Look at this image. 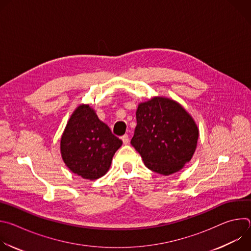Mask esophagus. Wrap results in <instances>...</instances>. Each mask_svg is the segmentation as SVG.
I'll return each mask as SVG.
<instances>
[{"label": "esophagus", "instance_id": "esophagus-1", "mask_svg": "<svg viewBox=\"0 0 251 251\" xmlns=\"http://www.w3.org/2000/svg\"><path fill=\"white\" fill-rule=\"evenodd\" d=\"M121 139H122V141H123V143H124V144H128V143H129V136H128L127 134L123 135Z\"/></svg>", "mask_w": 251, "mask_h": 251}]
</instances>
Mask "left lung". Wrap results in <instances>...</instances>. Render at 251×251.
<instances>
[{
  "mask_svg": "<svg viewBox=\"0 0 251 251\" xmlns=\"http://www.w3.org/2000/svg\"><path fill=\"white\" fill-rule=\"evenodd\" d=\"M136 119L131 144L148 169L169 176L181 171L192 160L199 128L180 103L154 96L138 104Z\"/></svg>",
  "mask_w": 251,
  "mask_h": 251,
  "instance_id": "8db88e82",
  "label": "left lung"
}]
</instances>
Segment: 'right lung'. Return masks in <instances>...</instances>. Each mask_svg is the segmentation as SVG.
<instances>
[{
  "instance_id": "add662e5",
  "label": "right lung",
  "mask_w": 251,
  "mask_h": 251,
  "mask_svg": "<svg viewBox=\"0 0 251 251\" xmlns=\"http://www.w3.org/2000/svg\"><path fill=\"white\" fill-rule=\"evenodd\" d=\"M122 141L99 120L89 104H80L69 117L60 138L66 167L85 180L94 181L108 172Z\"/></svg>"
}]
</instances>
